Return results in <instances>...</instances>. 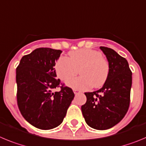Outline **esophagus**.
I'll return each mask as SVG.
<instances>
[{
  "label": "esophagus",
  "mask_w": 146,
  "mask_h": 146,
  "mask_svg": "<svg viewBox=\"0 0 146 146\" xmlns=\"http://www.w3.org/2000/svg\"><path fill=\"white\" fill-rule=\"evenodd\" d=\"M73 92H74L75 94H78V93H79L80 92L78 91V89H73Z\"/></svg>",
  "instance_id": "esophagus-1"
}]
</instances>
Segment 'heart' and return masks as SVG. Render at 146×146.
I'll list each match as a JSON object with an SVG mask.
<instances>
[{"label": "heart", "mask_w": 146, "mask_h": 146, "mask_svg": "<svg viewBox=\"0 0 146 146\" xmlns=\"http://www.w3.org/2000/svg\"><path fill=\"white\" fill-rule=\"evenodd\" d=\"M55 72L62 81H67L78 74L82 76L67 82L75 89L87 90L93 86L99 88L105 84L108 78V62L100 52L90 48H82L69 53V58L61 57L55 63Z\"/></svg>", "instance_id": "obj_1"}]
</instances>
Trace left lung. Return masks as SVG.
Wrapping results in <instances>:
<instances>
[{
    "label": "left lung",
    "mask_w": 146,
    "mask_h": 146,
    "mask_svg": "<svg viewBox=\"0 0 146 146\" xmlns=\"http://www.w3.org/2000/svg\"><path fill=\"white\" fill-rule=\"evenodd\" d=\"M108 61V78L101 89L84 93L86 102L81 111L86 124L98 130L108 129L121 121L130 102L132 71L127 60L113 49L100 47Z\"/></svg>",
    "instance_id": "left-lung-1"
}]
</instances>
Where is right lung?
Returning a JSON list of instances; mask_svg holds the SVG:
<instances>
[{
  "mask_svg": "<svg viewBox=\"0 0 146 146\" xmlns=\"http://www.w3.org/2000/svg\"><path fill=\"white\" fill-rule=\"evenodd\" d=\"M61 50L38 48L21 59L16 70L17 105L27 122L40 129L61 124L74 98L71 88L57 79L55 62ZM60 87V91L52 92Z\"/></svg>",
  "mask_w": 146,
  "mask_h": 146,
  "instance_id": "right-lung-1",
  "label": "right lung"
}]
</instances>
